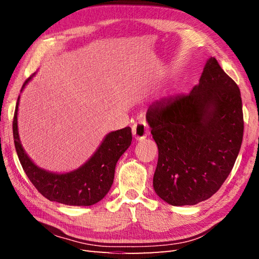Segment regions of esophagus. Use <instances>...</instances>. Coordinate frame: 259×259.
<instances>
[{
	"instance_id": "esophagus-1",
	"label": "esophagus",
	"mask_w": 259,
	"mask_h": 259,
	"mask_svg": "<svg viewBox=\"0 0 259 259\" xmlns=\"http://www.w3.org/2000/svg\"><path fill=\"white\" fill-rule=\"evenodd\" d=\"M133 135L135 139L142 140L149 135V126L145 122L144 120H140L138 122H135L133 124Z\"/></svg>"
}]
</instances>
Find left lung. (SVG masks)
I'll return each mask as SVG.
<instances>
[{
  "label": "left lung",
  "instance_id": "1",
  "mask_svg": "<svg viewBox=\"0 0 259 259\" xmlns=\"http://www.w3.org/2000/svg\"><path fill=\"white\" fill-rule=\"evenodd\" d=\"M146 118L159 152L157 195L172 206H189L216 194L244 136L239 88L217 60H208L190 93L153 102Z\"/></svg>",
  "mask_w": 259,
  "mask_h": 259
}]
</instances>
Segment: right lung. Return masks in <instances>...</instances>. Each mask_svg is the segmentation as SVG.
Instances as JSON below:
<instances>
[{
  "label": "right lung",
  "mask_w": 259,
  "mask_h": 259,
  "mask_svg": "<svg viewBox=\"0 0 259 259\" xmlns=\"http://www.w3.org/2000/svg\"><path fill=\"white\" fill-rule=\"evenodd\" d=\"M32 76L25 80L22 90ZM19 100L13 118L14 146L22 168L33 186L47 199L64 205L91 206L100 201L113 184L115 164L133 141L130 126L110 133L95 155L79 169L62 175L52 174L36 167L22 148L18 134Z\"/></svg>",
  "instance_id": "obj_1"
}]
</instances>
